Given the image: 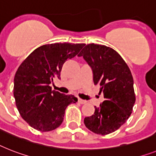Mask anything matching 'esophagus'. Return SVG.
Wrapping results in <instances>:
<instances>
[{
    "label": "esophagus",
    "mask_w": 156,
    "mask_h": 156,
    "mask_svg": "<svg viewBox=\"0 0 156 156\" xmlns=\"http://www.w3.org/2000/svg\"><path fill=\"white\" fill-rule=\"evenodd\" d=\"M78 102L80 103V104H86V103H87V101H86V100H82V99H78Z\"/></svg>",
    "instance_id": "1"
}]
</instances>
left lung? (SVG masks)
Here are the masks:
<instances>
[{"label": "left lung", "mask_w": 156, "mask_h": 156, "mask_svg": "<svg viewBox=\"0 0 156 156\" xmlns=\"http://www.w3.org/2000/svg\"><path fill=\"white\" fill-rule=\"evenodd\" d=\"M78 56L92 68L94 84L105 99L92 115L84 118L87 129L99 135L114 132L127 121L136 102L132 73L121 56L112 48L89 44Z\"/></svg>", "instance_id": "obj_1"}]
</instances>
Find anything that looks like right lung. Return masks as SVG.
I'll use <instances>...</instances> for the list:
<instances>
[{
    "mask_svg": "<svg viewBox=\"0 0 156 156\" xmlns=\"http://www.w3.org/2000/svg\"><path fill=\"white\" fill-rule=\"evenodd\" d=\"M84 44L55 43L37 48L21 63L14 77L13 95L20 116L34 129L49 132L64 120L65 109L77 102L72 95L52 91L50 83L60 78L66 60Z\"/></svg>",
    "mask_w": 156,
    "mask_h": 156,
    "instance_id": "obj_1",
    "label": "right lung"
}]
</instances>
